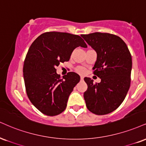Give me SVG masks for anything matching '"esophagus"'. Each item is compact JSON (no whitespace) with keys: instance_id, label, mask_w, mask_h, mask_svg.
I'll return each instance as SVG.
<instances>
[{"instance_id":"1","label":"esophagus","mask_w":146,"mask_h":146,"mask_svg":"<svg viewBox=\"0 0 146 146\" xmlns=\"http://www.w3.org/2000/svg\"><path fill=\"white\" fill-rule=\"evenodd\" d=\"M84 80V77L83 76H81V80Z\"/></svg>"}]
</instances>
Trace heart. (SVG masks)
Wrapping results in <instances>:
<instances>
[{
  "label": "heart",
  "mask_w": 146,
  "mask_h": 146,
  "mask_svg": "<svg viewBox=\"0 0 146 146\" xmlns=\"http://www.w3.org/2000/svg\"><path fill=\"white\" fill-rule=\"evenodd\" d=\"M76 71L80 73H83L84 72V68L83 67H81V66H78V67L76 68Z\"/></svg>",
  "instance_id": "b5f03b06"
}]
</instances>
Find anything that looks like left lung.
Returning a JSON list of instances; mask_svg holds the SVG:
<instances>
[{
	"mask_svg": "<svg viewBox=\"0 0 146 146\" xmlns=\"http://www.w3.org/2000/svg\"><path fill=\"white\" fill-rule=\"evenodd\" d=\"M81 36L96 52L92 69L101 80L100 83H94L91 78H84L88 85L84 93L86 105L89 111L96 115L110 113L122 104L129 90L131 53L124 41L116 35L94 33Z\"/></svg>",
	"mask_w": 146,
	"mask_h": 146,
	"instance_id": "8db88e82",
	"label": "left lung"
}]
</instances>
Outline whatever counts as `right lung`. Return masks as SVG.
<instances>
[{
	"mask_svg": "<svg viewBox=\"0 0 146 146\" xmlns=\"http://www.w3.org/2000/svg\"><path fill=\"white\" fill-rule=\"evenodd\" d=\"M78 47H87L78 35L48 32L38 36L28 51L23 68L26 93L33 105L45 115L62 113L73 88L80 82V75L74 72L60 79L56 69L60 62L69 60Z\"/></svg>",
	"mask_w": 146,
	"mask_h": 146,
	"instance_id": "1",
	"label": "right lung"
}]
</instances>
